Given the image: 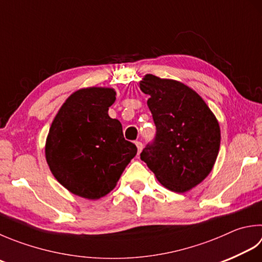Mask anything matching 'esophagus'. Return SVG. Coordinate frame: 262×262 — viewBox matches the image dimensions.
Returning a JSON list of instances; mask_svg holds the SVG:
<instances>
[{
	"label": "esophagus",
	"instance_id": "1",
	"mask_svg": "<svg viewBox=\"0 0 262 262\" xmlns=\"http://www.w3.org/2000/svg\"><path fill=\"white\" fill-rule=\"evenodd\" d=\"M136 146L138 148V155H139L140 152H141V150H142V147H144V146H142V144H141L140 141H136Z\"/></svg>",
	"mask_w": 262,
	"mask_h": 262
}]
</instances>
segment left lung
<instances>
[{
  "label": "left lung",
  "instance_id": "left-lung-1",
  "mask_svg": "<svg viewBox=\"0 0 262 262\" xmlns=\"http://www.w3.org/2000/svg\"><path fill=\"white\" fill-rule=\"evenodd\" d=\"M156 125L151 145L140 159L156 179L176 192L201 184L213 169L220 148V126L199 93L184 83L151 74L140 81Z\"/></svg>",
  "mask_w": 262,
  "mask_h": 262
}]
</instances>
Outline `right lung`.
Here are the masks:
<instances>
[{"mask_svg": "<svg viewBox=\"0 0 262 262\" xmlns=\"http://www.w3.org/2000/svg\"><path fill=\"white\" fill-rule=\"evenodd\" d=\"M112 88L80 89L58 111L46 141V159L58 182L72 194L99 200L115 188L137 154L123 137L122 124L108 110L116 99Z\"/></svg>", "mask_w": 262, "mask_h": 262, "instance_id": "obj_1", "label": "right lung"}]
</instances>
